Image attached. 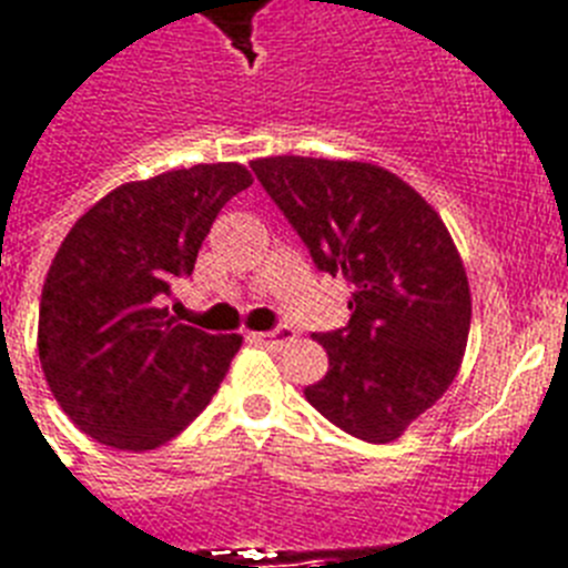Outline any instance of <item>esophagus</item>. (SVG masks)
Instances as JSON below:
<instances>
[{
  "label": "esophagus",
  "instance_id": "34e87169",
  "mask_svg": "<svg viewBox=\"0 0 568 568\" xmlns=\"http://www.w3.org/2000/svg\"><path fill=\"white\" fill-rule=\"evenodd\" d=\"M293 327L287 325H278L273 327V331H261V334H252V339L261 342V345H266V348H275V345H284V342L293 339Z\"/></svg>",
  "mask_w": 568,
  "mask_h": 568
}]
</instances>
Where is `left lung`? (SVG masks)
I'll list each match as a JSON object with an SVG mask.
<instances>
[{"mask_svg": "<svg viewBox=\"0 0 568 568\" xmlns=\"http://www.w3.org/2000/svg\"><path fill=\"white\" fill-rule=\"evenodd\" d=\"M252 171L313 264L351 287L348 325L313 336L331 365L304 397L359 442H395L462 365L470 287L456 243L418 191L368 162L270 156Z\"/></svg>", "mask_w": 568, "mask_h": 568, "instance_id": "obj_1", "label": "left lung"}]
</instances>
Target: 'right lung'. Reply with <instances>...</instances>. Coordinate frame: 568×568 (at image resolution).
Returning a JSON list of instances; mask_svg holds the SVG:
<instances>
[{
  "instance_id": "right-lung-1",
  "label": "right lung",
  "mask_w": 568,
  "mask_h": 568,
  "mask_svg": "<svg viewBox=\"0 0 568 568\" xmlns=\"http://www.w3.org/2000/svg\"><path fill=\"white\" fill-rule=\"evenodd\" d=\"M252 185L237 162L126 182L65 234L42 284L37 348L74 426L115 449H156L209 406L241 348L168 313L220 209Z\"/></svg>"
}]
</instances>
